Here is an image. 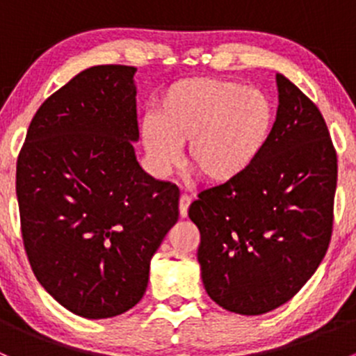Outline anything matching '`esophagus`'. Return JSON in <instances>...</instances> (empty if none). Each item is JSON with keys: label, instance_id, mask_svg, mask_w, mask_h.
I'll return each mask as SVG.
<instances>
[{"label": "esophagus", "instance_id": "obj_1", "mask_svg": "<svg viewBox=\"0 0 356 356\" xmlns=\"http://www.w3.org/2000/svg\"><path fill=\"white\" fill-rule=\"evenodd\" d=\"M189 204H191V198L188 195H182L181 200H179V213H181L182 218L188 217Z\"/></svg>", "mask_w": 356, "mask_h": 356}]
</instances>
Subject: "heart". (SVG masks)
Listing matches in <instances>:
<instances>
[{
	"label": "heart",
	"mask_w": 356,
	"mask_h": 356,
	"mask_svg": "<svg viewBox=\"0 0 356 356\" xmlns=\"http://www.w3.org/2000/svg\"><path fill=\"white\" fill-rule=\"evenodd\" d=\"M275 110L258 89L225 79H182L165 89L156 115L141 122V145L156 175L170 174L188 143L186 165L208 184L238 181L270 143Z\"/></svg>",
	"instance_id": "obj_1"
}]
</instances>
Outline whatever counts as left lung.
<instances>
[{"label":"left lung","mask_w":356,"mask_h":356,"mask_svg":"<svg viewBox=\"0 0 356 356\" xmlns=\"http://www.w3.org/2000/svg\"><path fill=\"white\" fill-rule=\"evenodd\" d=\"M270 143L248 174L189 207L208 296L261 315L289 301L321 265L332 232L337 158L317 106L282 74Z\"/></svg>","instance_id":"1"}]
</instances>
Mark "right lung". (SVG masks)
Masks as SVG:
<instances>
[{
    "mask_svg": "<svg viewBox=\"0 0 356 356\" xmlns=\"http://www.w3.org/2000/svg\"><path fill=\"white\" fill-rule=\"evenodd\" d=\"M136 70L75 75L35 111L17 161L34 275L62 307L95 321L141 300L153 254L179 218L177 186L136 158Z\"/></svg>",
    "mask_w": 356,
    "mask_h": 356,
    "instance_id": "add662e5",
    "label": "right lung"
}]
</instances>
